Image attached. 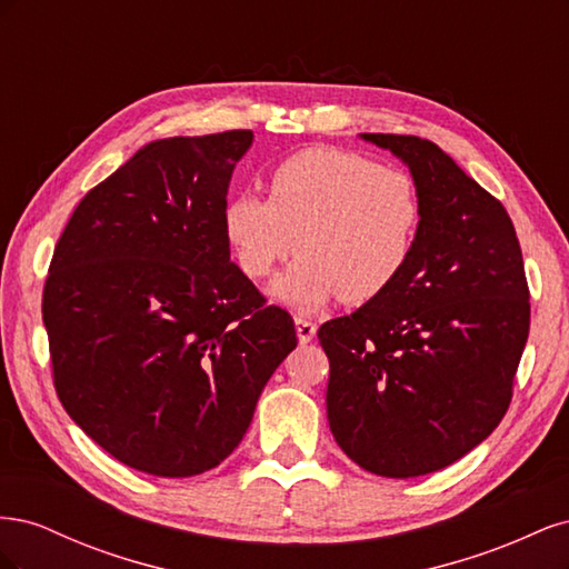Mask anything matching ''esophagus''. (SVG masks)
I'll return each mask as SVG.
<instances>
[{"label":"esophagus","mask_w":569,"mask_h":569,"mask_svg":"<svg viewBox=\"0 0 569 569\" xmlns=\"http://www.w3.org/2000/svg\"><path fill=\"white\" fill-rule=\"evenodd\" d=\"M297 337H299V341L301 343H308L311 341L313 337H316V330H318V325L313 322V320H308V318H301V316H297Z\"/></svg>","instance_id":"34e87169"}]
</instances>
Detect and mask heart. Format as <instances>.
Returning <instances> with one entry per match:
<instances>
[{
	"label": "heart",
	"mask_w": 569,
	"mask_h": 569,
	"mask_svg": "<svg viewBox=\"0 0 569 569\" xmlns=\"http://www.w3.org/2000/svg\"><path fill=\"white\" fill-rule=\"evenodd\" d=\"M422 222L418 182L401 168L358 151L316 147L280 161L268 176V201L237 194L222 232L244 274L261 280L301 253L272 295L313 311L327 299L372 301L401 278Z\"/></svg>",
	"instance_id": "obj_1"
}]
</instances>
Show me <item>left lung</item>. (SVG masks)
I'll return each mask as SVG.
<instances>
[{"label":"left lung","instance_id":"8db88e82","mask_svg":"<svg viewBox=\"0 0 569 569\" xmlns=\"http://www.w3.org/2000/svg\"><path fill=\"white\" fill-rule=\"evenodd\" d=\"M408 163L422 199L401 278L320 325L330 360L327 420L360 468L437 472L503 420L529 337L522 249L503 203L435 142L363 134Z\"/></svg>","mask_w":569,"mask_h":569}]
</instances>
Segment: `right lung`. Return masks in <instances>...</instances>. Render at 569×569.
Wrapping results in <instances>:
<instances>
[{"mask_svg":"<svg viewBox=\"0 0 569 569\" xmlns=\"http://www.w3.org/2000/svg\"><path fill=\"white\" fill-rule=\"evenodd\" d=\"M251 130L142 147L80 199L42 291L51 377L128 468L192 477L247 435L295 320L230 261L222 211Z\"/></svg>","mask_w":569,"mask_h":569,"instance_id":"add662e5","label":"right lung"}]
</instances>
